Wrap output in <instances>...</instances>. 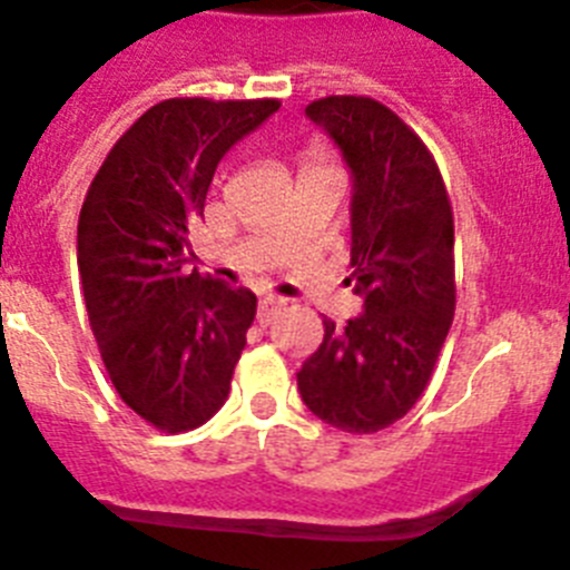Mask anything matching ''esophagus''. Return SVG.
Masks as SVG:
<instances>
[{
    "instance_id": "esophagus-1",
    "label": "esophagus",
    "mask_w": 570,
    "mask_h": 570,
    "mask_svg": "<svg viewBox=\"0 0 570 570\" xmlns=\"http://www.w3.org/2000/svg\"><path fill=\"white\" fill-rule=\"evenodd\" d=\"M284 306H286V301H284V297H278V295L261 297V301H258V323H261V326H269V323H273V317L278 315Z\"/></svg>"
}]
</instances>
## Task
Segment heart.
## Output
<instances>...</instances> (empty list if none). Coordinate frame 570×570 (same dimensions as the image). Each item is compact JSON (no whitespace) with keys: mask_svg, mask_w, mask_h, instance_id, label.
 Listing matches in <instances>:
<instances>
[{"mask_svg":"<svg viewBox=\"0 0 570 570\" xmlns=\"http://www.w3.org/2000/svg\"><path fill=\"white\" fill-rule=\"evenodd\" d=\"M321 159H323L321 154H317V151H312V154H309V168H312V165H323Z\"/></svg>","mask_w":570,"mask_h":570,"instance_id":"heart-1","label":"heart"}]
</instances>
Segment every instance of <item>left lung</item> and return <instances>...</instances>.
I'll list each match as a JSON object with an SVG mask.
<instances>
[{
	"instance_id": "left-lung-1",
	"label": "left lung",
	"mask_w": 570,
	"mask_h": 570,
	"mask_svg": "<svg viewBox=\"0 0 570 570\" xmlns=\"http://www.w3.org/2000/svg\"><path fill=\"white\" fill-rule=\"evenodd\" d=\"M351 168V278L365 312L297 371L303 402L332 428L376 433L405 416L433 376L455 315L453 207L433 154L385 104L328 95L306 106Z\"/></svg>"
}]
</instances>
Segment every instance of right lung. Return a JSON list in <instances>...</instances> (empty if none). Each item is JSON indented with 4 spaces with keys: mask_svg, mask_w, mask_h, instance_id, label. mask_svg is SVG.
Listing matches in <instances>:
<instances>
[{
    "mask_svg": "<svg viewBox=\"0 0 570 570\" xmlns=\"http://www.w3.org/2000/svg\"><path fill=\"white\" fill-rule=\"evenodd\" d=\"M281 100L171 98L106 154L78 219L89 326L115 391L163 433L225 405L255 295L185 269L216 165Z\"/></svg>",
    "mask_w": 570,
    "mask_h": 570,
    "instance_id": "1",
    "label": "right lung"
}]
</instances>
